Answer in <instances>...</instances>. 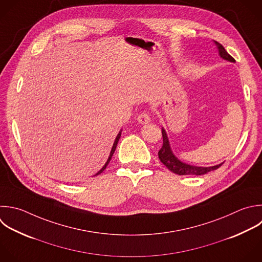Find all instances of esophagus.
<instances>
[{
	"label": "esophagus",
	"mask_w": 262,
	"mask_h": 262,
	"mask_svg": "<svg viewBox=\"0 0 262 262\" xmlns=\"http://www.w3.org/2000/svg\"><path fill=\"white\" fill-rule=\"evenodd\" d=\"M137 121L140 123V124H147L150 122V117L147 113H141L138 118H137Z\"/></svg>",
	"instance_id": "34e87169"
}]
</instances>
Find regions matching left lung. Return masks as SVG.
<instances>
[{
    "label": "left lung",
    "mask_w": 262,
    "mask_h": 262,
    "mask_svg": "<svg viewBox=\"0 0 262 262\" xmlns=\"http://www.w3.org/2000/svg\"><path fill=\"white\" fill-rule=\"evenodd\" d=\"M215 45L217 46V49H218V52H219V55L221 58H223L227 61H230V62L235 61L226 52V50L224 49V47L221 44H219L218 42H215ZM162 136H163V145L158 152L159 159L171 172H173L175 174H178V175H204L210 171L218 169L223 164V163H221V164H218V165L212 166V167H198V166H191V165L185 164V163L181 162L180 160H178L174 156V154L170 147L168 136H167L164 128H162Z\"/></svg>",
    "instance_id": "1"
}]
</instances>
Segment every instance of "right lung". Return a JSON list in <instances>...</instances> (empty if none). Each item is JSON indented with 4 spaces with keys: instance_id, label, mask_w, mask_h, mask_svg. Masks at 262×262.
<instances>
[{
    "instance_id": "obj_1",
    "label": "right lung",
    "mask_w": 262,
    "mask_h": 262,
    "mask_svg": "<svg viewBox=\"0 0 262 262\" xmlns=\"http://www.w3.org/2000/svg\"><path fill=\"white\" fill-rule=\"evenodd\" d=\"M121 131H122V130H121ZM121 131L119 132V134L117 135V137H116V139H115V142H114V144H113V147H112V150H111V154H110V157H108V159H107L106 163H105V164H104V166L100 169V171H98L94 176H96V175H98V174L102 173V172L104 171V169L106 168V166L108 165V163H110V161H111V159H112V157H113V155H114V152H115V150H116V148H117V144H118L119 139H120V137H121Z\"/></svg>"
}]
</instances>
